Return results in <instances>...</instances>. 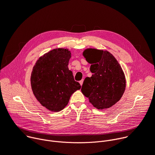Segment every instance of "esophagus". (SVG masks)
<instances>
[{
	"label": "esophagus",
	"mask_w": 155,
	"mask_h": 155,
	"mask_svg": "<svg viewBox=\"0 0 155 155\" xmlns=\"http://www.w3.org/2000/svg\"><path fill=\"white\" fill-rule=\"evenodd\" d=\"M83 82H84V80L83 79H82L81 81H79V83H80V84H81V85L82 86V84H83Z\"/></svg>",
	"instance_id": "obj_1"
}]
</instances>
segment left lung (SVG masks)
Instances as JSON below:
<instances>
[{"label":"left lung","mask_w":155,"mask_h":155,"mask_svg":"<svg viewBox=\"0 0 155 155\" xmlns=\"http://www.w3.org/2000/svg\"><path fill=\"white\" fill-rule=\"evenodd\" d=\"M91 64V77H87L81 91L97 109L104 110L114 105L122 97L126 81L124 71L116 58L108 51L87 48L83 52Z\"/></svg>","instance_id":"left-lung-1"}]
</instances>
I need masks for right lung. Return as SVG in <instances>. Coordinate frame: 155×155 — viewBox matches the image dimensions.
I'll return each mask as SVG.
<instances>
[{
  "label": "right lung",
  "instance_id": "add662e5",
  "mask_svg": "<svg viewBox=\"0 0 155 155\" xmlns=\"http://www.w3.org/2000/svg\"><path fill=\"white\" fill-rule=\"evenodd\" d=\"M71 56L68 49H54L39 58L33 67L31 76L33 94L50 111L63 110L71 94L81 87L68 67Z\"/></svg>",
  "mask_w": 155,
  "mask_h": 155
}]
</instances>
